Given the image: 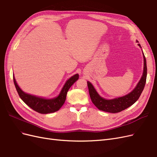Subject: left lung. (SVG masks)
Segmentation results:
<instances>
[{
    "instance_id": "8db88e82",
    "label": "left lung",
    "mask_w": 157,
    "mask_h": 157,
    "mask_svg": "<svg viewBox=\"0 0 157 157\" xmlns=\"http://www.w3.org/2000/svg\"><path fill=\"white\" fill-rule=\"evenodd\" d=\"M138 45L141 47V45L140 44H138ZM143 55L144 61V68L142 77L135 89L130 94L126 95L124 96L110 99V100L105 99L101 98V96H99V95L97 93L96 90L94 89L92 84L88 81L87 82L90 98H91L92 103L98 109L108 113H119L132 105L139 99L145 87L147 78V63L144 52Z\"/></svg>"
}]
</instances>
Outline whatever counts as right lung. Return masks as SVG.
I'll return each mask as SVG.
<instances>
[{"label":"right lung","instance_id":"add662e5","mask_svg":"<svg viewBox=\"0 0 157 157\" xmlns=\"http://www.w3.org/2000/svg\"><path fill=\"white\" fill-rule=\"evenodd\" d=\"M78 78V74L73 75L65 82L64 86L58 97L51 99H46L23 92L20 88L18 86L16 79L13 76L14 85H15L16 90L20 98L29 107L41 114H48L58 111L65 101L69 89L77 81Z\"/></svg>","mask_w":157,"mask_h":157}]
</instances>
